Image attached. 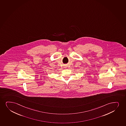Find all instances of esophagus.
<instances>
[{
    "label": "esophagus",
    "mask_w": 126,
    "mask_h": 126,
    "mask_svg": "<svg viewBox=\"0 0 126 126\" xmlns=\"http://www.w3.org/2000/svg\"><path fill=\"white\" fill-rule=\"evenodd\" d=\"M65 67V68H66V67H67V66H65V67Z\"/></svg>",
    "instance_id": "obj_1"
}]
</instances>
